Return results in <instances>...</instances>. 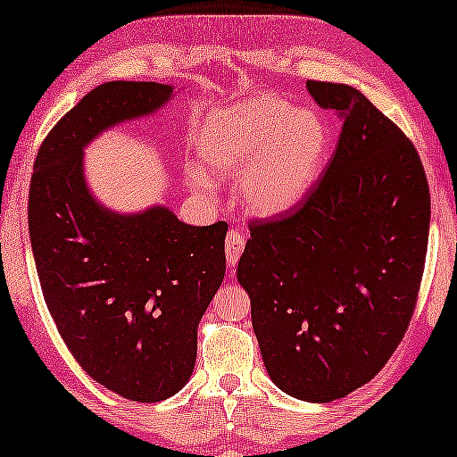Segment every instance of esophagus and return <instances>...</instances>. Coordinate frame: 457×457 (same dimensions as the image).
<instances>
[{
  "instance_id": "esophagus-1",
  "label": "esophagus",
  "mask_w": 457,
  "mask_h": 457,
  "mask_svg": "<svg viewBox=\"0 0 457 457\" xmlns=\"http://www.w3.org/2000/svg\"><path fill=\"white\" fill-rule=\"evenodd\" d=\"M244 246H246V240L237 229H231L226 236V259L229 265H236L240 254L244 253Z\"/></svg>"
}]
</instances>
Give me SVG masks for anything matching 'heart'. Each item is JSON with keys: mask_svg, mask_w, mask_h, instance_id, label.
Returning a JSON list of instances; mask_svg holds the SVG:
<instances>
[{"mask_svg": "<svg viewBox=\"0 0 457 457\" xmlns=\"http://www.w3.org/2000/svg\"><path fill=\"white\" fill-rule=\"evenodd\" d=\"M329 132L319 113L279 95H254L211 113L198 134L204 167L244 176L242 196L259 213H281L311 190L327 155ZM196 186H207L195 173Z\"/></svg>", "mask_w": 457, "mask_h": 457, "instance_id": "obj_1", "label": "heart"}]
</instances>
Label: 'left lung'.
Returning <instances> with one entry per match:
<instances>
[{
	"label": "left lung",
	"mask_w": 457,
	"mask_h": 457,
	"mask_svg": "<svg viewBox=\"0 0 457 457\" xmlns=\"http://www.w3.org/2000/svg\"><path fill=\"white\" fill-rule=\"evenodd\" d=\"M306 87L342 120L336 153L292 209L248 223L237 281L271 381L325 403L369 383L406 336L430 195L412 140L362 93Z\"/></svg>",
	"instance_id": "obj_1"
}]
</instances>
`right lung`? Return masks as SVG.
<instances>
[{"label": "right lung", "instance_id": "right-lung-1", "mask_svg": "<svg viewBox=\"0 0 457 457\" xmlns=\"http://www.w3.org/2000/svg\"><path fill=\"white\" fill-rule=\"evenodd\" d=\"M159 82L115 80L85 95L38 146L29 231L49 314L82 370L132 402L188 383L196 327L226 273L228 223L186 226L163 207L109 213L88 195L82 146L171 97Z\"/></svg>", "mask_w": 457, "mask_h": 457}]
</instances>
